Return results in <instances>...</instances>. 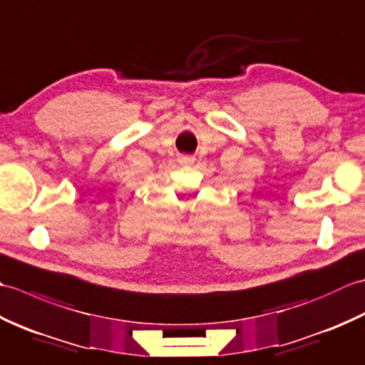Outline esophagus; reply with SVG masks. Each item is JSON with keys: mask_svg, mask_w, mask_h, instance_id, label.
<instances>
[{"mask_svg": "<svg viewBox=\"0 0 365 365\" xmlns=\"http://www.w3.org/2000/svg\"><path fill=\"white\" fill-rule=\"evenodd\" d=\"M178 163H180V165L185 168H190L192 163H195V157H190V155H182V157H178Z\"/></svg>", "mask_w": 365, "mask_h": 365, "instance_id": "obj_1", "label": "esophagus"}]
</instances>
